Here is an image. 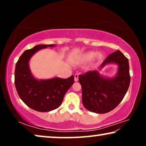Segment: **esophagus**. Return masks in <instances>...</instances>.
<instances>
[{
  "instance_id": "1",
  "label": "esophagus",
  "mask_w": 146,
  "mask_h": 146,
  "mask_svg": "<svg viewBox=\"0 0 146 146\" xmlns=\"http://www.w3.org/2000/svg\"><path fill=\"white\" fill-rule=\"evenodd\" d=\"M74 80L75 82L78 81V74H76L74 75Z\"/></svg>"
}]
</instances>
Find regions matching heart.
<instances>
[{"mask_svg": "<svg viewBox=\"0 0 146 146\" xmlns=\"http://www.w3.org/2000/svg\"><path fill=\"white\" fill-rule=\"evenodd\" d=\"M96 57L98 58H100L102 57V55L100 54H96L94 52H86L83 54L82 55H81L80 59L82 61H90L91 60H92L96 56Z\"/></svg>", "mask_w": 146, "mask_h": 146, "instance_id": "heart-1", "label": "heart"}]
</instances>
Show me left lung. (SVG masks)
<instances>
[{
	"label": "left lung",
	"mask_w": 146,
	"mask_h": 146,
	"mask_svg": "<svg viewBox=\"0 0 146 146\" xmlns=\"http://www.w3.org/2000/svg\"><path fill=\"white\" fill-rule=\"evenodd\" d=\"M118 65V72L113 78H107L98 71H88L79 75L82 90V102L88 110L105 113L113 110L121 102L130 83L128 59L119 50L110 54L101 68L107 64Z\"/></svg>",
	"instance_id": "8db88e82"
}]
</instances>
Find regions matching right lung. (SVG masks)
Returning <instances> with one entry per match:
<instances>
[{
	"label": "right lung",
	"instance_id": "add662e5",
	"mask_svg": "<svg viewBox=\"0 0 146 146\" xmlns=\"http://www.w3.org/2000/svg\"><path fill=\"white\" fill-rule=\"evenodd\" d=\"M54 44H39L23 53L16 64L15 84L19 97L34 110L44 112L55 110L62 102L65 94L74 82V76L36 80L32 74L29 62L34 54Z\"/></svg>",
	"mask_w": 146,
	"mask_h": 146
}]
</instances>
